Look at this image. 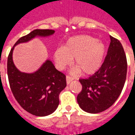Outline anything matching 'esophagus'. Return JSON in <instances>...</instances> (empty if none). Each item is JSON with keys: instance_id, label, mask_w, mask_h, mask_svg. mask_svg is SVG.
I'll return each mask as SVG.
<instances>
[{"instance_id": "obj_1", "label": "esophagus", "mask_w": 135, "mask_h": 135, "mask_svg": "<svg viewBox=\"0 0 135 135\" xmlns=\"http://www.w3.org/2000/svg\"><path fill=\"white\" fill-rule=\"evenodd\" d=\"M66 83H67V84H69L71 81L74 80V78H73V77L70 76V75H66Z\"/></svg>"}]
</instances>
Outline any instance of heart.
Wrapping results in <instances>:
<instances>
[{
  "label": "heart",
  "instance_id": "obj_1",
  "mask_svg": "<svg viewBox=\"0 0 135 135\" xmlns=\"http://www.w3.org/2000/svg\"><path fill=\"white\" fill-rule=\"evenodd\" d=\"M106 51L102 42L90 36H75L68 40L64 47H58L54 57L57 67L63 69L74 58V64L81 73L90 75L99 69Z\"/></svg>",
  "mask_w": 135,
  "mask_h": 135
}]
</instances>
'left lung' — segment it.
Instances as JSON below:
<instances>
[{
  "label": "left lung",
  "mask_w": 135,
  "mask_h": 135,
  "mask_svg": "<svg viewBox=\"0 0 135 135\" xmlns=\"http://www.w3.org/2000/svg\"><path fill=\"white\" fill-rule=\"evenodd\" d=\"M107 55L99 69L86 79H80L82 90L77 101L80 108L89 113L108 109L122 93L127 74V60L119 40L110 36Z\"/></svg>",
  "instance_id": "1"
}]
</instances>
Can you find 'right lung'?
Masks as SVG:
<instances>
[{
  "mask_svg": "<svg viewBox=\"0 0 135 135\" xmlns=\"http://www.w3.org/2000/svg\"><path fill=\"white\" fill-rule=\"evenodd\" d=\"M55 33L51 29H35L15 43L8 55L7 75L15 99L21 107L36 116L51 114L59 105V95L66 86V76L57 71L49 60L32 73L20 72L12 58L13 49L20 43L27 42L36 36L46 37Z\"/></svg>",
  "mask_w": 135,
  "mask_h": 135,
  "instance_id": "right-lung-1",
  "label": "right lung"
}]
</instances>
